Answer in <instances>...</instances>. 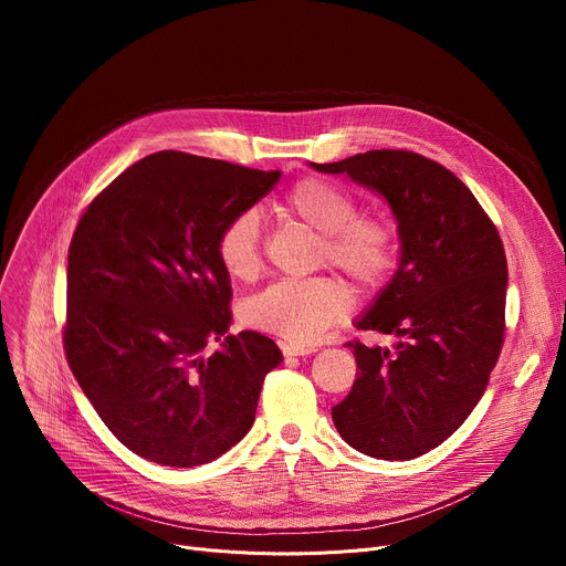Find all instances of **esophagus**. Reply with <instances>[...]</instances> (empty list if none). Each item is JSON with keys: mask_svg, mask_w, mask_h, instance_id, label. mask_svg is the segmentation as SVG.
Instances as JSON below:
<instances>
[{"mask_svg": "<svg viewBox=\"0 0 566 566\" xmlns=\"http://www.w3.org/2000/svg\"><path fill=\"white\" fill-rule=\"evenodd\" d=\"M282 353H284V358H301V355H310V353H314V348H305V346H289V344H282Z\"/></svg>", "mask_w": 566, "mask_h": 566, "instance_id": "obj_1", "label": "esophagus"}]
</instances>
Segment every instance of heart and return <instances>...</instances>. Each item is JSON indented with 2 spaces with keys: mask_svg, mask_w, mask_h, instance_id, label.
I'll use <instances>...</instances> for the list:
<instances>
[{
  "mask_svg": "<svg viewBox=\"0 0 566 566\" xmlns=\"http://www.w3.org/2000/svg\"><path fill=\"white\" fill-rule=\"evenodd\" d=\"M284 211L321 233L318 261L339 271L358 293L388 284L397 268L395 229L378 218H360L358 201L325 178H303L284 197ZM216 256L224 273L250 282L263 265L261 220L252 208L233 213L218 231ZM348 312V293L333 277L282 280L243 305L250 328L293 346L314 344Z\"/></svg>",
  "mask_w": 566,
  "mask_h": 566,
  "instance_id": "obj_1",
  "label": "heart"
}]
</instances>
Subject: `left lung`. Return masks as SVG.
<instances>
[{"mask_svg": "<svg viewBox=\"0 0 566 566\" xmlns=\"http://www.w3.org/2000/svg\"><path fill=\"white\" fill-rule=\"evenodd\" d=\"M390 201L401 263L358 323L395 348L346 342L358 378L333 406L339 436L374 459L408 461L448 440L482 399L504 344L507 256L493 220L448 167L403 148L316 165Z\"/></svg>", "mask_w": 566, "mask_h": 566, "instance_id": "8db88e82", "label": "left lung"}]
</instances>
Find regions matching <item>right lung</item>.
<instances>
[{
	"label": "right lung",
	"instance_id": "1",
	"mask_svg": "<svg viewBox=\"0 0 566 566\" xmlns=\"http://www.w3.org/2000/svg\"><path fill=\"white\" fill-rule=\"evenodd\" d=\"M282 171L184 151L130 165L84 208L69 248L64 350L82 392L130 452L169 468L218 459L256 412L273 339L227 335L220 227ZM223 350L208 359V340Z\"/></svg>",
	"mask_w": 566,
	"mask_h": 566
}]
</instances>
